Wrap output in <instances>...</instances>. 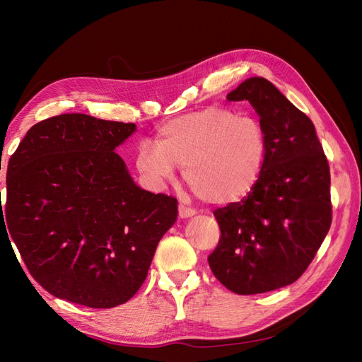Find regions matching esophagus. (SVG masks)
<instances>
[{
	"label": "esophagus",
	"mask_w": 362,
	"mask_h": 362,
	"mask_svg": "<svg viewBox=\"0 0 362 362\" xmlns=\"http://www.w3.org/2000/svg\"><path fill=\"white\" fill-rule=\"evenodd\" d=\"M178 214H180L181 218H187V217L194 216V210H192V208L180 204V205H178Z\"/></svg>",
	"instance_id": "34e87169"
}]
</instances>
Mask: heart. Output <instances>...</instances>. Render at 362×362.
<instances>
[{
  "mask_svg": "<svg viewBox=\"0 0 362 362\" xmlns=\"http://www.w3.org/2000/svg\"><path fill=\"white\" fill-rule=\"evenodd\" d=\"M154 144L140 141L136 166L148 180L163 184L175 166L204 201L233 205L254 192L269 156L267 131L254 116L225 107H205L164 122Z\"/></svg>",
  "mask_w": 362,
  "mask_h": 362,
  "instance_id": "1",
  "label": "heart"
}]
</instances>
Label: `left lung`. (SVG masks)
<instances>
[{"instance_id": "obj_1", "label": "left lung", "mask_w": 362, "mask_h": 362, "mask_svg": "<svg viewBox=\"0 0 362 362\" xmlns=\"http://www.w3.org/2000/svg\"><path fill=\"white\" fill-rule=\"evenodd\" d=\"M226 100L254 105L269 156L254 192L214 210L221 238L208 264L228 290L266 293L298 281L329 231V163L311 119L266 78L243 81Z\"/></svg>"}]
</instances>
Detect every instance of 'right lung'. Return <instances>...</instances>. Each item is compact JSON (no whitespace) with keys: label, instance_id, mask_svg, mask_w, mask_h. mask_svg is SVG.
Returning a JSON list of instances; mask_svg holds the SVG:
<instances>
[{"label":"right lung","instance_id":"1","mask_svg":"<svg viewBox=\"0 0 362 362\" xmlns=\"http://www.w3.org/2000/svg\"><path fill=\"white\" fill-rule=\"evenodd\" d=\"M134 124L72 113L33 125L8 160L0 225L35 281L90 308L125 303L177 221V199L141 190L115 149Z\"/></svg>","mask_w":362,"mask_h":362}]
</instances>
